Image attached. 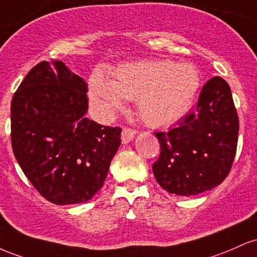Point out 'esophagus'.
Segmentation results:
<instances>
[{
    "instance_id": "34e87169",
    "label": "esophagus",
    "mask_w": 257,
    "mask_h": 257,
    "mask_svg": "<svg viewBox=\"0 0 257 257\" xmlns=\"http://www.w3.org/2000/svg\"><path fill=\"white\" fill-rule=\"evenodd\" d=\"M135 135H136V131L130 127H125L121 132V141H122L123 144H127L128 142H131L132 140L135 138Z\"/></svg>"
}]
</instances>
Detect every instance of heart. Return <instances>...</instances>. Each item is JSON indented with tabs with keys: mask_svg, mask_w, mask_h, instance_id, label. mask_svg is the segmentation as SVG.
Segmentation results:
<instances>
[{
	"mask_svg": "<svg viewBox=\"0 0 257 257\" xmlns=\"http://www.w3.org/2000/svg\"><path fill=\"white\" fill-rule=\"evenodd\" d=\"M200 86L198 70L188 63L170 60L121 65L110 81L100 74L90 79V100L102 119L110 120L125 104L137 99L138 113L152 127L172 125L188 113Z\"/></svg>",
	"mask_w": 257,
	"mask_h": 257,
	"instance_id": "obj_1",
	"label": "heart"
}]
</instances>
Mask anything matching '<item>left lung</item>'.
Listing matches in <instances>:
<instances>
[{
	"instance_id": "1",
	"label": "left lung",
	"mask_w": 257,
	"mask_h": 257,
	"mask_svg": "<svg viewBox=\"0 0 257 257\" xmlns=\"http://www.w3.org/2000/svg\"><path fill=\"white\" fill-rule=\"evenodd\" d=\"M239 120L228 83L220 76L204 85L198 105L167 132H155L160 155L153 164L158 183L189 197L224 181L237 152Z\"/></svg>"
}]
</instances>
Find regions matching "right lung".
<instances>
[{
  "mask_svg": "<svg viewBox=\"0 0 257 257\" xmlns=\"http://www.w3.org/2000/svg\"><path fill=\"white\" fill-rule=\"evenodd\" d=\"M87 83L60 60L29 71L11 104L14 157L36 191L57 205L85 203L102 188L121 128L85 116Z\"/></svg>",
  "mask_w": 257,
  "mask_h": 257,
  "instance_id": "obj_1",
  "label": "right lung"
}]
</instances>
